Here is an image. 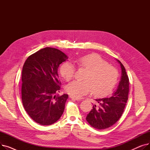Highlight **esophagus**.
<instances>
[{
	"label": "esophagus",
	"instance_id": "esophagus-1",
	"mask_svg": "<svg viewBox=\"0 0 150 150\" xmlns=\"http://www.w3.org/2000/svg\"><path fill=\"white\" fill-rule=\"evenodd\" d=\"M70 97L72 99H74V100H81L80 98L76 97H74V96H70Z\"/></svg>",
	"mask_w": 150,
	"mask_h": 150
}]
</instances>
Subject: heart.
I'll return each mask as SVG.
<instances>
[{
	"mask_svg": "<svg viewBox=\"0 0 150 150\" xmlns=\"http://www.w3.org/2000/svg\"><path fill=\"white\" fill-rule=\"evenodd\" d=\"M79 68L87 70L84 81H74L69 83L66 91L70 95L81 97L92 91L95 96L109 94L114 88L119 78V72L114 66L97 54H89L76 59ZM76 68L72 63L66 62L61 66L60 73L67 81L74 77Z\"/></svg>",
	"mask_w": 150,
	"mask_h": 150,
	"instance_id": "heart-1",
	"label": "heart"
}]
</instances>
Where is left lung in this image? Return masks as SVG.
<instances>
[{
	"instance_id": "left-lung-1",
	"label": "left lung",
	"mask_w": 150,
	"mask_h": 150,
	"mask_svg": "<svg viewBox=\"0 0 150 150\" xmlns=\"http://www.w3.org/2000/svg\"><path fill=\"white\" fill-rule=\"evenodd\" d=\"M122 78L117 91L112 97L96 99L97 105L92 109L86 117V120L94 128L104 129L114 125L122 115L128 101L129 93V78L122 62Z\"/></svg>"
}]
</instances>
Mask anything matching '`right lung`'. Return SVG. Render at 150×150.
<instances>
[{"label":"right lung","mask_w":150,"mask_h":150,"mask_svg":"<svg viewBox=\"0 0 150 150\" xmlns=\"http://www.w3.org/2000/svg\"><path fill=\"white\" fill-rule=\"evenodd\" d=\"M68 58L61 50L46 47L31 54L22 72V104L28 115L41 125H50L64 111L67 94L54 96L61 84L58 68Z\"/></svg>","instance_id":"add662e5"}]
</instances>
